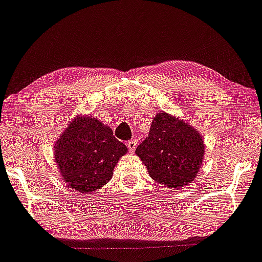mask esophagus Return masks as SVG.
Segmentation results:
<instances>
[{
	"label": "esophagus",
	"mask_w": 262,
	"mask_h": 262,
	"mask_svg": "<svg viewBox=\"0 0 262 262\" xmlns=\"http://www.w3.org/2000/svg\"><path fill=\"white\" fill-rule=\"evenodd\" d=\"M126 146H127V148H129V150H130V152H133L136 150V147H137V141L135 140V139H131V140H129L126 142Z\"/></svg>",
	"instance_id": "obj_1"
}]
</instances>
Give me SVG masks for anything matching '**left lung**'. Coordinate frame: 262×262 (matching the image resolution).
I'll use <instances>...</instances> for the list:
<instances>
[{
  "label": "left lung",
  "instance_id": "8db88e82",
  "mask_svg": "<svg viewBox=\"0 0 262 262\" xmlns=\"http://www.w3.org/2000/svg\"><path fill=\"white\" fill-rule=\"evenodd\" d=\"M204 152L201 133L189 123L165 112L157 113L149 136L136 149L151 179L169 189H180L195 179Z\"/></svg>",
  "mask_w": 262,
  "mask_h": 262
}]
</instances>
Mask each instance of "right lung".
I'll list each match as a JSON object with an SVG mask.
<instances>
[{"mask_svg": "<svg viewBox=\"0 0 262 262\" xmlns=\"http://www.w3.org/2000/svg\"><path fill=\"white\" fill-rule=\"evenodd\" d=\"M54 162L63 184L82 194L100 189L127 147L117 140L111 126L91 115H77L54 144Z\"/></svg>", "mask_w": 262, "mask_h": 262, "instance_id": "obj_1", "label": "right lung"}]
</instances>
